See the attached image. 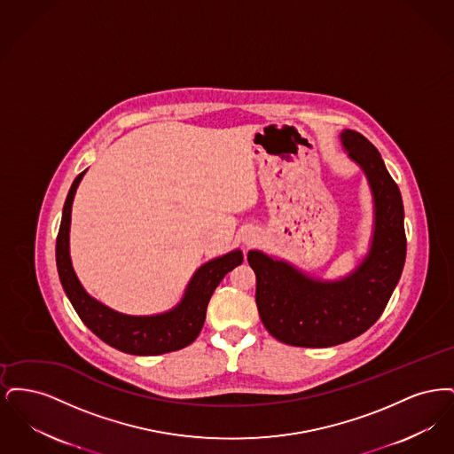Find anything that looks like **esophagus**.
<instances>
[{
	"label": "esophagus",
	"instance_id": "obj_1",
	"mask_svg": "<svg viewBox=\"0 0 454 454\" xmlns=\"http://www.w3.org/2000/svg\"><path fill=\"white\" fill-rule=\"evenodd\" d=\"M241 241H243V245H245L247 248H252V247H255V245L259 243V235H257V231L248 230V231H245V233L241 235Z\"/></svg>",
	"mask_w": 454,
	"mask_h": 454
}]
</instances>
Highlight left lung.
<instances>
[{
	"label": "left lung",
	"mask_w": 454,
	"mask_h": 454,
	"mask_svg": "<svg viewBox=\"0 0 454 454\" xmlns=\"http://www.w3.org/2000/svg\"><path fill=\"white\" fill-rule=\"evenodd\" d=\"M347 156L364 172L372 194V237L364 259L344 278H313L287 260L250 250L255 301L267 332L284 344L333 347L364 333L385 311L400 281L407 238L403 202L380 152L356 130L344 129Z\"/></svg>",
	"instance_id": "8db88e82"
}]
</instances>
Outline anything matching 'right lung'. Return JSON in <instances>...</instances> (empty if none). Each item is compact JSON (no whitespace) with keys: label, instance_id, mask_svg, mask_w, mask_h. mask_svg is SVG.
<instances>
[{"label":"right lung","instance_id":"add662e5","mask_svg":"<svg viewBox=\"0 0 454 454\" xmlns=\"http://www.w3.org/2000/svg\"><path fill=\"white\" fill-rule=\"evenodd\" d=\"M85 172L80 173L66 197L56 239V263L66 296L82 322L108 344L132 356H158L191 346L202 330L209 300L223 278L243 262L241 250H231L200 265L191 278L180 302L158 315L134 317L119 313L90 296L78 279L69 255L71 207Z\"/></svg>","mask_w":454,"mask_h":454}]
</instances>
